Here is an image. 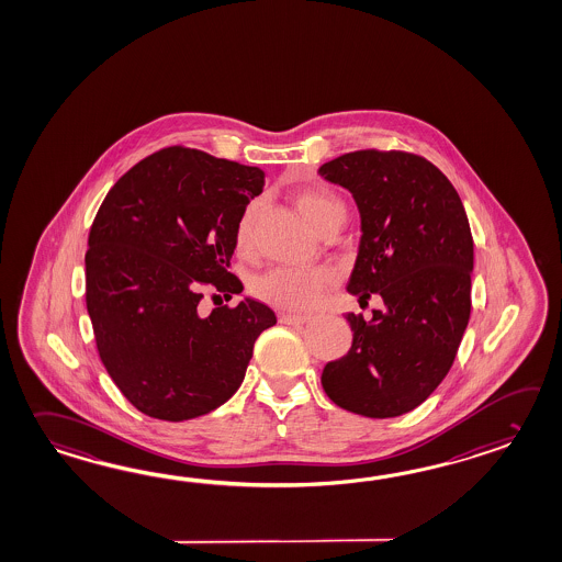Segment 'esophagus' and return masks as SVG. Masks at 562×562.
<instances>
[{"label": "esophagus", "instance_id": "esophagus-1", "mask_svg": "<svg viewBox=\"0 0 562 562\" xmlns=\"http://www.w3.org/2000/svg\"><path fill=\"white\" fill-rule=\"evenodd\" d=\"M308 314H290V312H282L280 316H278V321L282 323V325H304V323H308Z\"/></svg>", "mask_w": 562, "mask_h": 562}]
</instances>
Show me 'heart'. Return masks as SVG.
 <instances>
[{"mask_svg":"<svg viewBox=\"0 0 562 562\" xmlns=\"http://www.w3.org/2000/svg\"><path fill=\"white\" fill-rule=\"evenodd\" d=\"M300 215L316 232L335 220H345V203L335 193L326 189H304L294 198ZM251 207L241 215L236 229L237 246L248 241L250 232ZM330 284V274L326 270H272L256 280L254 292L258 299L282 311H308L323 299L325 288Z\"/></svg>","mask_w":562,"mask_h":562,"instance_id":"b5f03b06","label":"heart"}]
</instances>
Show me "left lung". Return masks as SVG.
I'll return each instance as SVG.
<instances>
[{"mask_svg":"<svg viewBox=\"0 0 562 562\" xmlns=\"http://www.w3.org/2000/svg\"><path fill=\"white\" fill-rule=\"evenodd\" d=\"M318 173L349 189L361 241L347 290L385 308L347 314L352 345L326 362L323 389L347 412L385 419L422 405L448 374L472 311L474 239L458 191L434 162L355 150Z\"/></svg>","mask_w":562,"mask_h":562,"instance_id":"8db88e82","label":"left lung"}]
</instances>
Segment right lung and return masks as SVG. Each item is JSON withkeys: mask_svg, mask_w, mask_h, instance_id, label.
I'll return each instance as SVG.
<instances>
[{"mask_svg": "<svg viewBox=\"0 0 562 562\" xmlns=\"http://www.w3.org/2000/svg\"><path fill=\"white\" fill-rule=\"evenodd\" d=\"M258 167L186 147L157 150L106 193L88 236L87 308L100 361L138 412L186 422L236 393L276 314L244 299L201 316L203 290L232 299L227 272Z\"/></svg>", "mask_w": 562, "mask_h": 562, "instance_id": "add662e5", "label": "right lung"}]
</instances>
